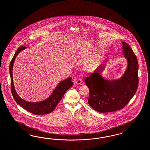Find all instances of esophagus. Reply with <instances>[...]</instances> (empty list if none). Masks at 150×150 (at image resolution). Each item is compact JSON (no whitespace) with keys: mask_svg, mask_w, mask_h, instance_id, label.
<instances>
[{"mask_svg":"<svg viewBox=\"0 0 150 150\" xmlns=\"http://www.w3.org/2000/svg\"><path fill=\"white\" fill-rule=\"evenodd\" d=\"M82 83V80L81 79H79V80H77L76 82H75V83L76 84H77V85H80V84H81Z\"/></svg>","mask_w":150,"mask_h":150,"instance_id":"1","label":"esophagus"}]
</instances>
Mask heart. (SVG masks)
Masks as SVG:
<instances>
[{
  "label": "heart",
  "mask_w": 150,
  "mask_h": 150,
  "mask_svg": "<svg viewBox=\"0 0 150 150\" xmlns=\"http://www.w3.org/2000/svg\"><path fill=\"white\" fill-rule=\"evenodd\" d=\"M88 65L90 66V65H91V62H88Z\"/></svg>",
  "instance_id": "1"
}]
</instances>
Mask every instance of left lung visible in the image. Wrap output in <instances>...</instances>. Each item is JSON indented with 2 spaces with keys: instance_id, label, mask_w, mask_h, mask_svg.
<instances>
[{
  "instance_id": "left-lung-1",
  "label": "left lung",
  "mask_w": 150,
  "mask_h": 150,
  "mask_svg": "<svg viewBox=\"0 0 150 150\" xmlns=\"http://www.w3.org/2000/svg\"><path fill=\"white\" fill-rule=\"evenodd\" d=\"M122 43L123 53L128 62L127 71L123 77L115 81H108L102 78L100 75L105 68L102 64L85 80L90 90L88 103L93 109L100 113L112 112L123 109L137 89V59L131 47L126 42Z\"/></svg>"
}]
</instances>
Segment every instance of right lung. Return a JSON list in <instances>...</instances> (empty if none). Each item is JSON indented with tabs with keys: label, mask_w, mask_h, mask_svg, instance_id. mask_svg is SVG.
I'll list each match as a JSON object with an SVG mask.
<instances>
[{
	"label": "right lung",
	"mask_w": 150,
	"mask_h": 150,
	"mask_svg": "<svg viewBox=\"0 0 150 150\" xmlns=\"http://www.w3.org/2000/svg\"><path fill=\"white\" fill-rule=\"evenodd\" d=\"M26 48V47L23 46L18 48V49L15 52L13 59H11L10 62L9 72L11 79L10 86L12 95L14 97V100L18 105L21 106L23 109L26 110L27 111L31 113L38 115L50 113L52 111L54 110L56 106L59 103L60 100H62L65 93L67 91L69 88H70L73 86V82L71 81L72 79L71 77H69L68 79L60 82L53 92L50 97L43 101L37 103H31L21 99L17 95L14 88L12 70L14 60L16 57L18 55L20 52L25 50Z\"/></svg>",
	"instance_id": "right-lung-1"
}]
</instances>
